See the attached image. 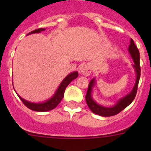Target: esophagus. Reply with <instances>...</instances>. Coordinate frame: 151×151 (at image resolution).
Here are the masks:
<instances>
[{"label": "esophagus", "mask_w": 151, "mask_h": 151, "mask_svg": "<svg viewBox=\"0 0 151 151\" xmlns=\"http://www.w3.org/2000/svg\"><path fill=\"white\" fill-rule=\"evenodd\" d=\"M79 71L81 74L85 76H88L91 75V66L89 63L84 64V65L81 66Z\"/></svg>", "instance_id": "34e87169"}]
</instances>
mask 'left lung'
Returning <instances> with one entry per match:
<instances>
[{
  "mask_svg": "<svg viewBox=\"0 0 151 151\" xmlns=\"http://www.w3.org/2000/svg\"><path fill=\"white\" fill-rule=\"evenodd\" d=\"M129 52L134 63L133 67L136 73V82L134 85V88L129 94L122 97L120 100H119V101H117L114 106H111V107H106V106H101V105L97 104L92 98L91 92L93 90V87L95 85V78L91 80V82H89L87 94L85 96V100H86V103H87L88 107L90 108V110L95 114L101 116H112L116 115L119 113H120L122 110H123L125 107H127L134 99L136 94H137L138 82H139L140 76H141V68H140L139 50H138V47H136L132 39H131L130 41Z\"/></svg>",
  "mask_w": 151,
  "mask_h": 151,
  "instance_id": "obj_1",
  "label": "left lung"
}]
</instances>
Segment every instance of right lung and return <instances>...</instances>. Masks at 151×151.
Masks as SVG:
<instances>
[{"instance_id": "right-lung-1", "label": "right lung", "mask_w": 151, "mask_h": 151, "mask_svg": "<svg viewBox=\"0 0 151 151\" xmlns=\"http://www.w3.org/2000/svg\"><path fill=\"white\" fill-rule=\"evenodd\" d=\"M45 29H35L34 31H32L31 32H29L28 35L33 34V33H40L42 31H45ZM78 76V72H73V73H69L66 78L63 80V82H61L60 86L57 88V91L55 92V94L50 97V99L46 101L45 102L43 103H38V104H36V103H32L29 102V101H26L25 99L22 98L20 96H19V97L20 98L21 101H22L24 104L26 105L28 108H29L30 110H34V111L37 112H46L49 111V110H51L53 109L56 107L57 105L59 104V103L60 102L61 100L63 99V97L64 96V92H65V89L67 87L68 85H69L70 82L74 80L75 78H76Z\"/></svg>"}]
</instances>
